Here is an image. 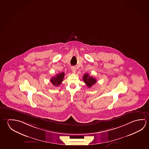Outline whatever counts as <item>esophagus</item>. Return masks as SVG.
<instances>
[{"instance_id":"1","label":"esophagus","mask_w":149,"mask_h":149,"mask_svg":"<svg viewBox=\"0 0 149 149\" xmlns=\"http://www.w3.org/2000/svg\"><path fill=\"white\" fill-rule=\"evenodd\" d=\"M71 70H72V72L73 73H75L76 68L75 66H72V67H71Z\"/></svg>"}]
</instances>
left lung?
<instances>
[{
	"label": "left lung",
	"instance_id": "obj_1",
	"mask_svg": "<svg viewBox=\"0 0 149 149\" xmlns=\"http://www.w3.org/2000/svg\"><path fill=\"white\" fill-rule=\"evenodd\" d=\"M84 83L86 84L87 86L88 87H91V86L94 85L96 83V79L94 78L93 76H89L88 73L85 74L83 77Z\"/></svg>",
	"mask_w": 149,
	"mask_h": 149
}]
</instances>
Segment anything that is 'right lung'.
<instances>
[{
	"mask_svg": "<svg viewBox=\"0 0 149 149\" xmlns=\"http://www.w3.org/2000/svg\"><path fill=\"white\" fill-rule=\"evenodd\" d=\"M65 74L64 73H58L56 75L54 76L51 79V82L55 86H58L62 83Z\"/></svg>",
	"mask_w": 149,
	"mask_h": 149,
	"instance_id": "1",
	"label": "right lung"
}]
</instances>
